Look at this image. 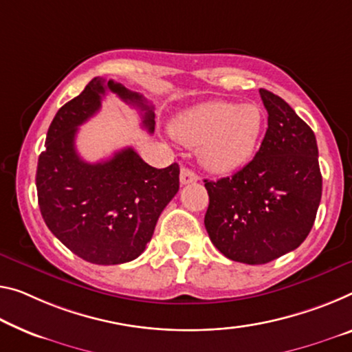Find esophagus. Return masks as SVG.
Listing matches in <instances>:
<instances>
[{"instance_id":"esophagus-1","label":"esophagus","mask_w":352,"mask_h":352,"mask_svg":"<svg viewBox=\"0 0 352 352\" xmlns=\"http://www.w3.org/2000/svg\"><path fill=\"white\" fill-rule=\"evenodd\" d=\"M179 179L182 186H187V184L197 182L198 181V175L193 170L187 168V166H181V173H179Z\"/></svg>"}]
</instances>
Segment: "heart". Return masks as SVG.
Segmentation results:
<instances>
[{"label":"heart","mask_w":352,"mask_h":352,"mask_svg":"<svg viewBox=\"0 0 352 352\" xmlns=\"http://www.w3.org/2000/svg\"><path fill=\"white\" fill-rule=\"evenodd\" d=\"M263 129L259 105L217 99L188 108L171 122L170 132L177 142L197 148L206 168L226 173L252 157Z\"/></svg>","instance_id":"b5f03b06"}]
</instances>
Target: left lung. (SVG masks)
Segmentation results:
<instances>
[{
  "instance_id": "obj_1",
  "label": "left lung",
  "mask_w": 352,
  "mask_h": 352,
  "mask_svg": "<svg viewBox=\"0 0 352 352\" xmlns=\"http://www.w3.org/2000/svg\"><path fill=\"white\" fill-rule=\"evenodd\" d=\"M267 131L253 160L231 177L204 179V226L226 258L266 264L299 247L315 223L322 176L315 133L282 97L259 89Z\"/></svg>"
}]
</instances>
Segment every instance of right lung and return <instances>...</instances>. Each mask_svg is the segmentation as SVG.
Masks as SVG:
<instances>
[{"instance_id": "obj_1", "label": "right lung", "mask_w": 352, "mask_h": 352, "mask_svg": "<svg viewBox=\"0 0 352 352\" xmlns=\"http://www.w3.org/2000/svg\"><path fill=\"white\" fill-rule=\"evenodd\" d=\"M107 91L138 108L143 126L154 132V107L142 94L96 77L53 118L36 173L48 230L75 255L102 266L142 255L162 210L179 190V165L157 170L132 148L97 164L80 157L75 149L78 126L100 110Z\"/></svg>"}]
</instances>
